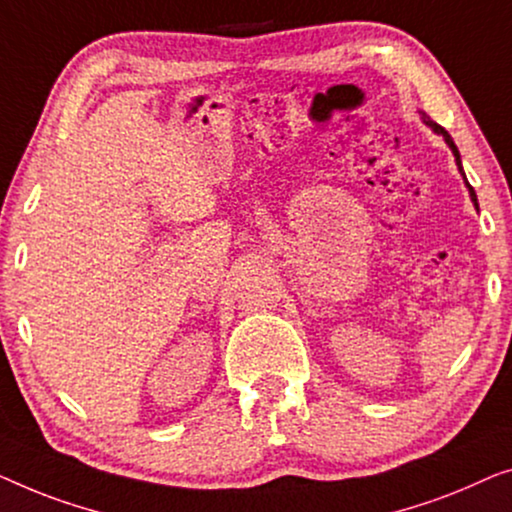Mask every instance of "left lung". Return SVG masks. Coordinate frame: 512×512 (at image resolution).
Listing matches in <instances>:
<instances>
[{
  "label": "left lung",
  "mask_w": 512,
  "mask_h": 512,
  "mask_svg": "<svg viewBox=\"0 0 512 512\" xmlns=\"http://www.w3.org/2000/svg\"><path fill=\"white\" fill-rule=\"evenodd\" d=\"M420 115H422V122H424V125L434 129L436 134H441L443 139H445V143H448V148L452 150V155H455V162H457V169H459V174H462V178H464V185L469 187V197H471V201H473L475 211H478V197H475V190H473V187L469 185V181H466V174H464V167H462V155H459V150H457V146H455V141H452V136H450L448 132H445V129H443L441 125H438V122L431 120L427 113H422V111H420Z\"/></svg>",
  "instance_id": "left-lung-1"
}]
</instances>
